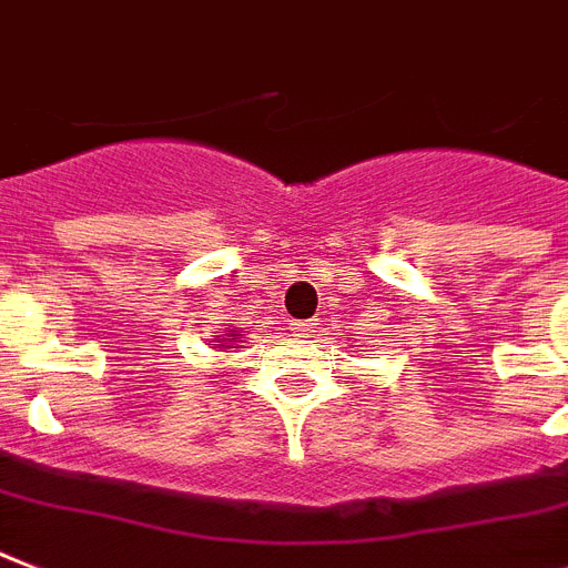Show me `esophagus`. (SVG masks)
Wrapping results in <instances>:
<instances>
[{
	"instance_id": "obj_1",
	"label": "esophagus",
	"mask_w": 568,
	"mask_h": 568,
	"mask_svg": "<svg viewBox=\"0 0 568 568\" xmlns=\"http://www.w3.org/2000/svg\"><path fill=\"white\" fill-rule=\"evenodd\" d=\"M292 332H294V335H300V337H306V335H312V332H314V323L312 321H294Z\"/></svg>"
}]
</instances>
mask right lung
Masks as SVG:
<instances>
[{
  "label": "right lung",
  "mask_w": 568,
  "mask_h": 568,
  "mask_svg": "<svg viewBox=\"0 0 568 568\" xmlns=\"http://www.w3.org/2000/svg\"><path fill=\"white\" fill-rule=\"evenodd\" d=\"M231 343H236V335L233 332H227V337H219L213 346H225V349H236V346H231Z\"/></svg>",
  "instance_id": "obj_1"
}]
</instances>
